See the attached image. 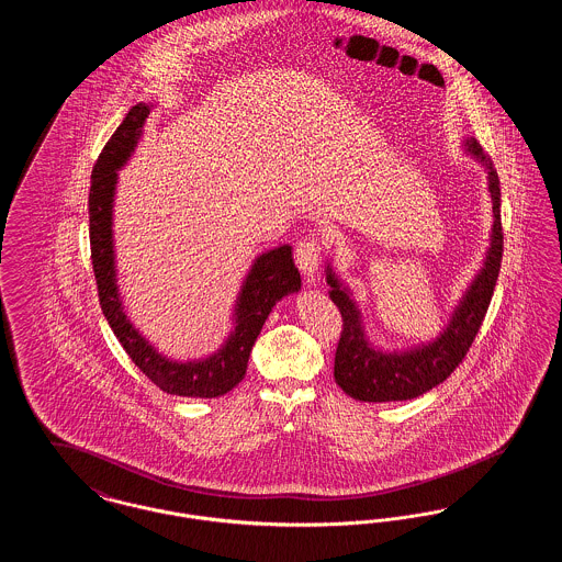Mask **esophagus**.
<instances>
[{
	"label": "esophagus",
	"instance_id": "obj_1",
	"mask_svg": "<svg viewBox=\"0 0 562 562\" xmlns=\"http://www.w3.org/2000/svg\"><path fill=\"white\" fill-rule=\"evenodd\" d=\"M294 252H296V266L303 271L305 280L314 282L316 271L321 266V241L314 240V238H303V240L296 241Z\"/></svg>",
	"mask_w": 562,
	"mask_h": 562
}]
</instances>
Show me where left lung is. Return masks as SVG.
Returning <instances> with one entry per match:
<instances>
[{
	"instance_id": "1",
	"label": "left lung",
	"mask_w": 562,
	"mask_h": 562,
	"mask_svg": "<svg viewBox=\"0 0 562 562\" xmlns=\"http://www.w3.org/2000/svg\"><path fill=\"white\" fill-rule=\"evenodd\" d=\"M461 147L486 172V189L493 204V225L482 268L474 273L472 282L459 296L438 337L406 349L379 348L367 330L362 307L353 299L351 289L335 273L330 261H326L324 271L326 284L330 286L328 296L339 307L344 318V333L335 353V381L353 401H411L426 394L453 373L484 321L504 252L502 191L497 170L493 168L491 158L482 151L481 143L474 136H465Z\"/></svg>"
}]
</instances>
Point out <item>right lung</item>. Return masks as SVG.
Wrapping results in <instances>:
<instances>
[{"label":"right lung","mask_w":562,"mask_h":562,"mask_svg":"<svg viewBox=\"0 0 562 562\" xmlns=\"http://www.w3.org/2000/svg\"><path fill=\"white\" fill-rule=\"evenodd\" d=\"M154 103H136L109 138L92 170L88 213L90 252L99 286V299L111 330L134 364L147 374L161 392L188 398H216L234 390L248 367V356L278 301L301 291V273L294 268L293 248L282 244L255 257L241 280L232 312V328L221 348L191 360H175L154 348L145 335L128 321L117 286V263L113 241V204L117 170L133 158Z\"/></svg>","instance_id":"obj_1"}]
</instances>
